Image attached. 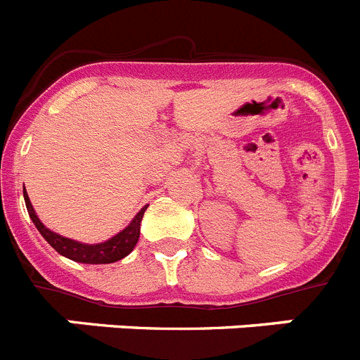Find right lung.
I'll use <instances>...</instances> for the list:
<instances>
[{
  "instance_id": "right-lung-1",
  "label": "right lung",
  "mask_w": 360,
  "mask_h": 360,
  "mask_svg": "<svg viewBox=\"0 0 360 360\" xmlns=\"http://www.w3.org/2000/svg\"><path fill=\"white\" fill-rule=\"evenodd\" d=\"M23 195H25V203H27L28 214H30L32 221H34V225L37 227V231L41 232V236L49 241V243L52 245L53 249L61 254V256H66L68 259H73V262H79V263H90V265H98V263H115L119 262V259H122V257L128 256V254L135 249L139 236H141L142 216H144V211L148 209V207L142 209V211L133 218L131 224L124 229V231H120L117 236L111 238V240L104 241V243H97V245H84V243H79V241L68 240V238H63L59 236V234H56V232L49 231V229L41 224L39 218L36 216V212H34V207H32L27 191H23Z\"/></svg>"
}]
</instances>
